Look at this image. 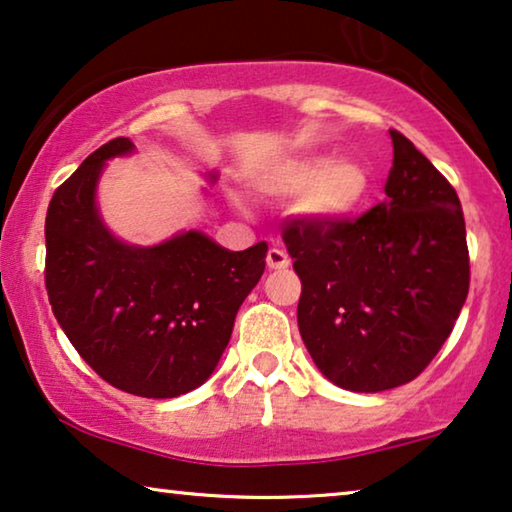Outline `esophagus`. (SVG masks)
Returning <instances> with one entry per match:
<instances>
[{
    "label": "esophagus",
    "mask_w": 512,
    "mask_h": 512,
    "mask_svg": "<svg viewBox=\"0 0 512 512\" xmlns=\"http://www.w3.org/2000/svg\"><path fill=\"white\" fill-rule=\"evenodd\" d=\"M289 264H292V259H289V255L282 248H271L269 253H266V266H269L271 271H285L289 269Z\"/></svg>",
    "instance_id": "34e87169"
}]
</instances>
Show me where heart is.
I'll return each instance as SVG.
<instances>
[{
  "label": "heart",
  "mask_w": 512,
  "mask_h": 512,
  "mask_svg": "<svg viewBox=\"0 0 512 512\" xmlns=\"http://www.w3.org/2000/svg\"><path fill=\"white\" fill-rule=\"evenodd\" d=\"M253 188L271 197L296 195L294 213L305 223L345 225L368 204L372 174L356 158L305 154L264 167Z\"/></svg>",
  "instance_id": "obj_1"
}]
</instances>
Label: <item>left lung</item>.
I'll return each mask as SVG.
<instances>
[{
  "label": "left lung",
  "mask_w": 512,
  "mask_h": 512,
  "mask_svg": "<svg viewBox=\"0 0 512 512\" xmlns=\"http://www.w3.org/2000/svg\"><path fill=\"white\" fill-rule=\"evenodd\" d=\"M386 200L345 225L282 232L301 278L299 331L335 386L379 393L416 379L469 294L462 207L430 160L391 131Z\"/></svg>",
  "instance_id": "1"
}]
</instances>
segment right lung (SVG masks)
I'll use <instances>...</instances> for the list:
<instances>
[{"label": "right lung", "instance_id": "obj_1", "mask_svg": "<svg viewBox=\"0 0 512 512\" xmlns=\"http://www.w3.org/2000/svg\"><path fill=\"white\" fill-rule=\"evenodd\" d=\"M131 154L128 137L110 140L55 190L45 287L66 338L108 384L140 398H177L213 375L269 246L234 253L200 230L156 246L119 239L101 216L98 181L108 160ZM207 177L213 183L218 172Z\"/></svg>", "mask_w": 512, "mask_h": 512}]
</instances>
